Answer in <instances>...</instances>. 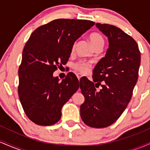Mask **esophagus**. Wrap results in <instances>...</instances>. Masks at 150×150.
<instances>
[{
	"label": "esophagus",
	"mask_w": 150,
	"mask_h": 150,
	"mask_svg": "<svg viewBox=\"0 0 150 150\" xmlns=\"http://www.w3.org/2000/svg\"><path fill=\"white\" fill-rule=\"evenodd\" d=\"M76 75H77V78H78V80H80V79L81 78V77H82V75H81V74H80V73H77Z\"/></svg>",
	"instance_id": "esophagus-1"
}]
</instances>
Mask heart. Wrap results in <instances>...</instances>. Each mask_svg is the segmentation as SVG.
Masks as SVG:
<instances>
[{
	"label": "heart",
	"instance_id": "obj_1",
	"mask_svg": "<svg viewBox=\"0 0 150 150\" xmlns=\"http://www.w3.org/2000/svg\"><path fill=\"white\" fill-rule=\"evenodd\" d=\"M89 39L90 41L91 44L94 49H96L97 47H103L104 44V39L103 36L101 35L99 32H93L89 35ZM75 44H73L72 50L75 49ZM91 67V63L90 62H87L85 61H80L77 62L76 63L74 64V68L75 70H78L80 73H86L89 69Z\"/></svg>",
	"mask_w": 150,
	"mask_h": 150
}]
</instances>
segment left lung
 <instances>
[{"label":"left lung","instance_id":"obj_1","mask_svg":"<svg viewBox=\"0 0 150 150\" xmlns=\"http://www.w3.org/2000/svg\"><path fill=\"white\" fill-rule=\"evenodd\" d=\"M96 27L107 37L108 49L93 70V82L81 85L85 101L80 116L88 126L101 128L116 122L128 106L138 77L140 52L135 41L118 27L100 23ZM99 85L102 89L97 91Z\"/></svg>","mask_w":150,"mask_h":150}]
</instances>
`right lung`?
<instances>
[{
	"mask_svg": "<svg viewBox=\"0 0 150 150\" xmlns=\"http://www.w3.org/2000/svg\"><path fill=\"white\" fill-rule=\"evenodd\" d=\"M94 25L90 20L57 19L36 29L26 43L18 70V94L26 115L36 124L57 123L63 105L78 89L73 74L59 82L53 73L68 62L75 41Z\"/></svg>",
	"mask_w": 150,
	"mask_h": 150,
	"instance_id": "right-lung-1",
	"label": "right lung"
}]
</instances>
